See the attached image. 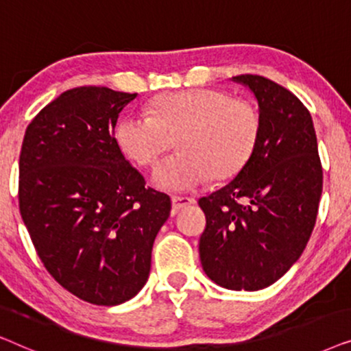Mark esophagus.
<instances>
[{
    "instance_id": "obj_1",
    "label": "esophagus",
    "mask_w": 351,
    "mask_h": 351,
    "mask_svg": "<svg viewBox=\"0 0 351 351\" xmlns=\"http://www.w3.org/2000/svg\"><path fill=\"white\" fill-rule=\"evenodd\" d=\"M195 203L196 201L193 198H189V196H172V214H177L180 209Z\"/></svg>"
}]
</instances>
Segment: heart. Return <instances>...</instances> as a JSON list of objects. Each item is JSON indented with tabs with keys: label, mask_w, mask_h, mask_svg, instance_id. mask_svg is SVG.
Returning <instances> with one entry per match:
<instances>
[{
	"label": "heart",
	"mask_w": 351,
	"mask_h": 351,
	"mask_svg": "<svg viewBox=\"0 0 351 351\" xmlns=\"http://www.w3.org/2000/svg\"><path fill=\"white\" fill-rule=\"evenodd\" d=\"M261 118L246 100L217 89L166 94L152 104L150 117L129 114L114 129L119 150L141 167L155 166L153 184L165 191H189L210 179H230L256 150Z\"/></svg>",
	"instance_id": "1"
}]
</instances>
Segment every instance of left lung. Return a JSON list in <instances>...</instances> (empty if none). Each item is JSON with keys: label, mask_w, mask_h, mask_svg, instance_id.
<instances>
[{"label": "left lung", "mask_w": 351, "mask_h": 351, "mask_svg": "<svg viewBox=\"0 0 351 351\" xmlns=\"http://www.w3.org/2000/svg\"><path fill=\"white\" fill-rule=\"evenodd\" d=\"M258 105L261 134L237 177L201 198V265L232 291H261L304 252L323 191L313 119L294 94L257 75L233 76Z\"/></svg>", "instance_id": "obj_1"}]
</instances>
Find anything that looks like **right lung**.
Returning a JSON list of instances; mask_svg holds the SVG:
<instances>
[{
    "label": "right lung",
    "instance_id": "obj_1",
    "mask_svg": "<svg viewBox=\"0 0 351 351\" xmlns=\"http://www.w3.org/2000/svg\"><path fill=\"white\" fill-rule=\"evenodd\" d=\"M137 94L81 86L28 124L19 206L41 262L62 287L94 305L123 304L145 286L171 198L147 189L114 141Z\"/></svg>",
    "mask_w": 351,
    "mask_h": 351
}]
</instances>
